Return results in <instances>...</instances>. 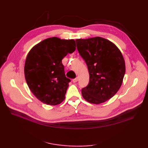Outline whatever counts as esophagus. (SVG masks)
Here are the masks:
<instances>
[{
    "label": "esophagus",
    "instance_id": "obj_1",
    "mask_svg": "<svg viewBox=\"0 0 148 148\" xmlns=\"http://www.w3.org/2000/svg\"><path fill=\"white\" fill-rule=\"evenodd\" d=\"M78 77H77L76 78H75V79H73V83L77 82H78Z\"/></svg>",
    "mask_w": 148,
    "mask_h": 148
}]
</instances>
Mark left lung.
Listing matches in <instances>:
<instances>
[{"label":"left lung","instance_id":"left-lung-1","mask_svg":"<svg viewBox=\"0 0 148 148\" xmlns=\"http://www.w3.org/2000/svg\"><path fill=\"white\" fill-rule=\"evenodd\" d=\"M75 41L89 75L88 86L82 89V96L90 103L101 104L112 97L122 84L125 73L123 56L114 43L104 38Z\"/></svg>","mask_w":148,"mask_h":148}]
</instances>
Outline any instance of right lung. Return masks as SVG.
<instances>
[{
  "label": "right lung",
  "mask_w": 148,
  "mask_h": 148,
  "mask_svg": "<svg viewBox=\"0 0 148 148\" xmlns=\"http://www.w3.org/2000/svg\"><path fill=\"white\" fill-rule=\"evenodd\" d=\"M75 49L73 39L52 37L36 44L28 53L25 79L31 91L41 102L56 106L64 100L71 80L65 77L62 60Z\"/></svg>",
  "instance_id": "add662e5"
}]
</instances>
